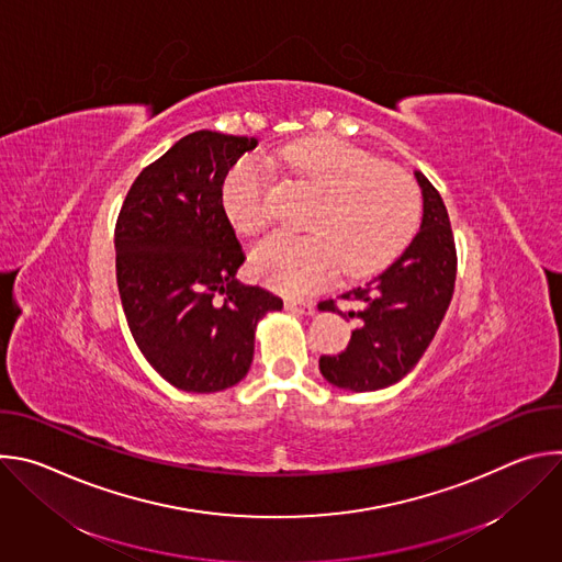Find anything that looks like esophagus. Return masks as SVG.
I'll list each match as a JSON object with an SVG mask.
<instances>
[{
	"label": "esophagus",
	"instance_id": "1",
	"mask_svg": "<svg viewBox=\"0 0 562 562\" xmlns=\"http://www.w3.org/2000/svg\"><path fill=\"white\" fill-rule=\"evenodd\" d=\"M286 311L291 313H297V315H313L315 313V306L311 302H295V300H289L284 302Z\"/></svg>",
	"mask_w": 562,
	"mask_h": 562
}]
</instances>
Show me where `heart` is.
Instances as JSON below:
<instances>
[{
    "label": "heart",
    "instance_id": "heart-1",
    "mask_svg": "<svg viewBox=\"0 0 562 562\" xmlns=\"http://www.w3.org/2000/svg\"><path fill=\"white\" fill-rule=\"evenodd\" d=\"M295 182L313 189L317 202L306 235L276 231L251 251V273L276 291L308 293L331 276H367L414 235L420 217L416 182L393 165L338 137H313L267 155ZM222 209L243 235L260 231L271 217L273 180L262 159L239 157L220 189Z\"/></svg>",
    "mask_w": 562,
    "mask_h": 562
}]
</instances>
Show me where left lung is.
Returning <instances> with one entry per match:
<instances>
[{
  "label": "left lung",
  "mask_w": 562,
  "mask_h": 562,
  "mask_svg": "<svg viewBox=\"0 0 562 562\" xmlns=\"http://www.w3.org/2000/svg\"><path fill=\"white\" fill-rule=\"evenodd\" d=\"M423 189V224L412 245L382 273L340 297L353 302L360 327L338 356L319 358V371L356 393L378 391L403 380L431 345L449 308L456 284V243L447 206L436 187L416 171ZM323 311H342L336 300Z\"/></svg>",
  "instance_id": "1"
}]
</instances>
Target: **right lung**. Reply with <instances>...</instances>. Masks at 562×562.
Wrapping results in <instances>:
<instances>
[{
    "mask_svg": "<svg viewBox=\"0 0 562 562\" xmlns=\"http://www.w3.org/2000/svg\"><path fill=\"white\" fill-rule=\"evenodd\" d=\"M256 137L195 131L131 184L115 224V271L135 345L167 382L213 393L243 380L256 327L282 300L235 280L245 262L222 209L226 171Z\"/></svg>",
    "mask_w": 562,
    "mask_h": 562,
    "instance_id": "obj_1",
    "label": "right lung"
}]
</instances>
